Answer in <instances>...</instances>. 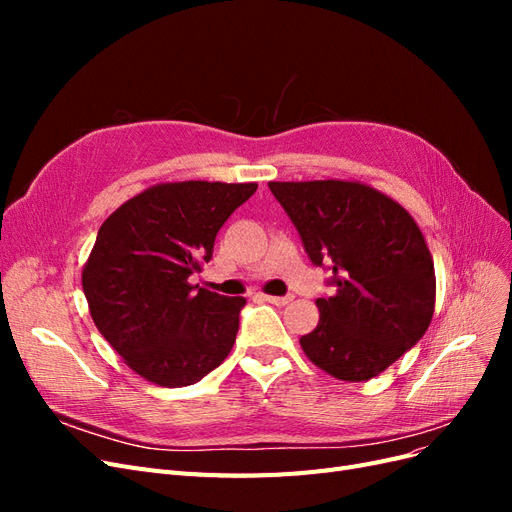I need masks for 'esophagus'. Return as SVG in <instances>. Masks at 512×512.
<instances>
[{
  "mask_svg": "<svg viewBox=\"0 0 512 512\" xmlns=\"http://www.w3.org/2000/svg\"><path fill=\"white\" fill-rule=\"evenodd\" d=\"M260 299L273 305H288L292 301V297H273V294H260Z\"/></svg>",
  "mask_w": 512,
  "mask_h": 512,
  "instance_id": "obj_1",
  "label": "esophagus"
}]
</instances>
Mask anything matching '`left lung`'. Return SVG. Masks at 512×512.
<instances>
[{"label":"left lung","mask_w":512,"mask_h":512,"mask_svg":"<svg viewBox=\"0 0 512 512\" xmlns=\"http://www.w3.org/2000/svg\"><path fill=\"white\" fill-rule=\"evenodd\" d=\"M314 265L331 262L335 294L299 342L329 376L365 382L429 327L436 271L421 228L397 200L361 181H269Z\"/></svg>","instance_id":"obj_1"}]
</instances>
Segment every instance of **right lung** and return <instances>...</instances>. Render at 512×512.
Instances as JSON below:
<instances>
[{"label": "right lung", "mask_w": 512, "mask_h": 512, "mask_svg": "<svg viewBox=\"0 0 512 512\" xmlns=\"http://www.w3.org/2000/svg\"><path fill=\"white\" fill-rule=\"evenodd\" d=\"M258 183L175 181L126 200L98 230L83 290L126 365L166 389L203 380L235 344L243 297L190 284L218 230Z\"/></svg>", "instance_id": "right-lung-1"}]
</instances>
